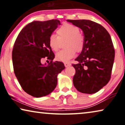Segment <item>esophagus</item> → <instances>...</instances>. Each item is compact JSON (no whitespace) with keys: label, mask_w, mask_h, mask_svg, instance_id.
Masks as SVG:
<instances>
[{"label":"esophagus","mask_w":125,"mask_h":125,"mask_svg":"<svg viewBox=\"0 0 125 125\" xmlns=\"http://www.w3.org/2000/svg\"><path fill=\"white\" fill-rule=\"evenodd\" d=\"M64 66L66 67H67L71 66V64L68 62H65V63H64Z\"/></svg>","instance_id":"34e87169"}]
</instances>
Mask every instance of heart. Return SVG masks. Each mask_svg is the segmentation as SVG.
<instances>
[{
  "mask_svg": "<svg viewBox=\"0 0 125 125\" xmlns=\"http://www.w3.org/2000/svg\"><path fill=\"white\" fill-rule=\"evenodd\" d=\"M79 28L73 24L64 23L57 30V36L50 35L49 44L54 52L58 50L61 41L66 40L65 42L66 49L59 51L55 55L58 61L67 62L75 56L76 52H82L84 47V36L80 33Z\"/></svg>",
  "mask_w": 125,
  "mask_h": 125,
  "instance_id": "heart-1",
  "label": "heart"
}]
</instances>
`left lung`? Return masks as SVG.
<instances>
[{"mask_svg":"<svg viewBox=\"0 0 125 125\" xmlns=\"http://www.w3.org/2000/svg\"><path fill=\"white\" fill-rule=\"evenodd\" d=\"M84 33V47L73 64V83L83 94H92L106 85L111 78L115 50L109 33L103 26L88 20H67Z\"/></svg>","mask_w":125,"mask_h":125,"instance_id":"obj_1","label":"left lung"}]
</instances>
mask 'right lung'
<instances>
[{
  "mask_svg": "<svg viewBox=\"0 0 125 125\" xmlns=\"http://www.w3.org/2000/svg\"><path fill=\"white\" fill-rule=\"evenodd\" d=\"M58 20L34 21L21 30L12 50L15 76L28 94L41 97L50 94L57 85V76L65 67L61 62H52L55 55L49 44V38L58 26ZM45 57L51 60L42 65Z\"/></svg>",
  "mask_w": 125,
  "mask_h": 125,
  "instance_id": "obj_1",
  "label": "right lung"
}]
</instances>
